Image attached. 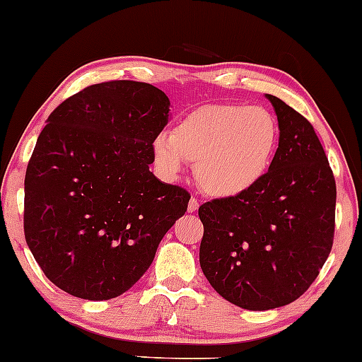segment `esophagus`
<instances>
[{
  "label": "esophagus",
  "mask_w": 362,
  "mask_h": 362,
  "mask_svg": "<svg viewBox=\"0 0 362 362\" xmlns=\"http://www.w3.org/2000/svg\"><path fill=\"white\" fill-rule=\"evenodd\" d=\"M198 208H199L198 199L191 198L189 199V204H187V213H194V211H198Z\"/></svg>",
  "instance_id": "1"
}]
</instances>
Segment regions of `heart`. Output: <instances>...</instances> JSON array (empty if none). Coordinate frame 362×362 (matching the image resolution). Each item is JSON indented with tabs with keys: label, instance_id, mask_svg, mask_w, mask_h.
I'll return each instance as SVG.
<instances>
[{
	"label": "heart",
	"instance_id": "b5f03b06",
	"mask_svg": "<svg viewBox=\"0 0 362 362\" xmlns=\"http://www.w3.org/2000/svg\"><path fill=\"white\" fill-rule=\"evenodd\" d=\"M279 143L269 111L239 103L206 105L186 115L153 141L154 161L176 177L186 161L194 163L201 189L214 198H236L267 175Z\"/></svg>",
	"mask_w": 362,
	"mask_h": 362
}]
</instances>
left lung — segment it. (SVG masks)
Returning <instances> with one entry per match:
<instances>
[{"mask_svg":"<svg viewBox=\"0 0 362 362\" xmlns=\"http://www.w3.org/2000/svg\"><path fill=\"white\" fill-rule=\"evenodd\" d=\"M279 146L267 175L236 198L199 206L201 269L229 303L266 311L296 301L325 266L334 239L336 181L313 124L267 95Z\"/></svg>","mask_w":362,"mask_h":362,"instance_id":"obj_1","label":"left lung"}]
</instances>
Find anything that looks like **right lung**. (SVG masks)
<instances>
[{"mask_svg": "<svg viewBox=\"0 0 362 362\" xmlns=\"http://www.w3.org/2000/svg\"><path fill=\"white\" fill-rule=\"evenodd\" d=\"M170 100L149 83L91 84L51 112L25 176V238L46 278L89 301L148 271L191 194L149 171Z\"/></svg>", "mask_w": 362, "mask_h": 362, "instance_id": "right-lung-1", "label": "right lung"}]
</instances>
